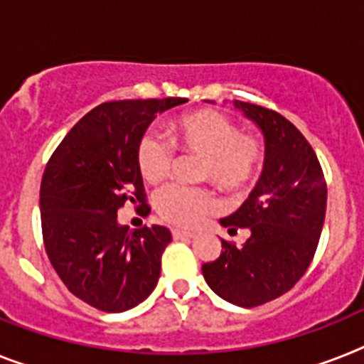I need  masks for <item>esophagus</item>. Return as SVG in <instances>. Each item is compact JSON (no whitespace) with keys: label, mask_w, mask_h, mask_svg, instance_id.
<instances>
[{"label":"esophagus","mask_w":364,"mask_h":364,"mask_svg":"<svg viewBox=\"0 0 364 364\" xmlns=\"http://www.w3.org/2000/svg\"><path fill=\"white\" fill-rule=\"evenodd\" d=\"M195 234L188 232V230H180V229H173V238L175 240H191Z\"/></svg>","instance_id":"34e87169"}]
</instances>
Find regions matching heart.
<instances>
[{
  "mask_svg": "<svg viewBox=\"0 0 364 364\" xmlns=\"http://www.w3.org/2000/svg\"><path fill=\"white\" fill-rule=\"evenodd\" d=\"M171 145L203 158L200 176L225 189H242L255 180L264 150L251 135L223 113L200 109L176 117L167 128ZM173 164V150L156 132H145L135 146V165L141 178L160 182ZM218 206L208 189L169 184L154 195V208L167 223L195 227Z\"/></svg>",
  "mask_w": 364,
  "mask_h": 364,
  "instance_id": "1",
  "label": "heart"
}]
</instances>
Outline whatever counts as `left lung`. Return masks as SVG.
I'll return each instance as SVG.
<instances>
[{
    "instance_id": "left-lung-1",
    "label": "left lung",
    "mask_w": 364,
    "mask_h": 364,
    "mask_svg": "<svg viewBox=\"0 0 364 364\" xmlns=\"http://www.w3.org/2000/svg\"><path fill=\"white\" fill-rule=\"evenodd\" d=\"M264 135L260 180L234 214L219 223L247 229L243 245L221 240L218 260L203 264L204 281L238 307H258L283 296L307 272L326 219L327 188L309 141L277 111L234 100Z\"/></svg>"
}]
</instances>
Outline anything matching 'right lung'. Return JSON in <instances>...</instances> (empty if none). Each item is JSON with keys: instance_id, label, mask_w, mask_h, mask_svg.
<instances>
[{"instance_id": "right-lung-1", "label": "right lung", "mask_w": 364, "mask_h": 364, "mask_svg": "<svg viewBox=\"0 0 364 364\" xmlns=\"http://www.w3.org/2000/svg\"><path fill=\"white\" fill-rule=\"evenodd\" d=\"M186 98L106 102L89 111L50 158L41 184L42 236L65 287L104 312H124L152 294L169 229L119 223L124 203H145L135 146L158 113ZM149 212V206L143 207Z\"/></svg>"}]
</instances>
